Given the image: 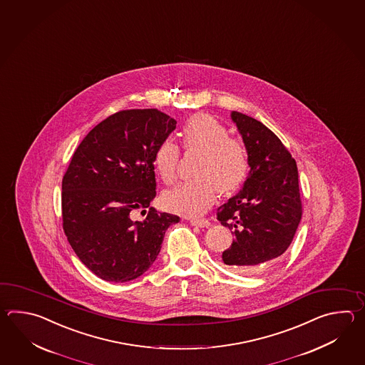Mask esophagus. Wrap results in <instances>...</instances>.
Returning <instances> with one entry per match:
<instances>
[{"mask_svg":"<svg viewBox=\"0 0 365 365\" xmlns=\"http://www.w3.org/2000/svg\"><path fill=\"white\" fill-rule=\"evenodd\" d=\"M189 222H190V225H195V227H209L210 222L209 219H206V217H190L189 219Z\"/></svg>","mask_w":365,"mask_h":365,"instance_id":"1","label":"esophagus"}]
</instances>
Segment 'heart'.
Listing matches in <instances>:
<instances>
[{
  "instance_id": "1",
  "label": "heart",
  "mask_w": 365,
  "mask_h": 365,
  "mask_svg": "<svg viewBox=\"0 0 365 365\" xmlns=\"http://www.w3.org/2000/svg\"><path fill=\"white\" fill-rule=\"evenodd\" d=\"M225 125L215 117L198 113L181 129V146L186 154H200L194 165L195 179L163 194V205L173 212L200 215L222 194L232 193L244 182L249 171V154L242 140L228 135ZM180 148L164 140L154 153V167L165 184L178 179Z\"/></svg>"
}]
</instances>
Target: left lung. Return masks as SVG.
I'll return each mask as SVG.
<instances>
[{
    "instance_id": "left-lung-1",
    "label": "left lung",
    "mask_w": 365,
    "mask_h": 365,
    "mask_svg": "<svg viewBox=\"0 0 365 365\" xmlns=\"http://www.w3.org/2000/svg\"><path fill=\"white\" fill-rule=\"evenodd\" d=\"M233 123L249 154L248 179L240 193L217 211L235 240L223 252L228 267L244 274L275 262L294 240L303 215L295 159L262 123L233 110Z\"/></svg>"
}]
</instances>
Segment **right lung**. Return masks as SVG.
I'll return each instance as SVG.
<instances>
[{"label":"right lung","mask_w":365,"mask_h":365,"mask_svg":"<svg viewBox=\"0 0 365 365\" xmlns=\"http://www.w3.org/2000/svg\"><path fill=\"white\" fill-rule=\"evenodd\" d=\"M176 129L159 109H125L79 143L62 179V228L78 258L107 282H129L154 264L164 233L180 217L150 207L154 153ZM138 209L146 213L133 221Z\"/></svg>","instance_id":"obj_1"}]
</instances>
